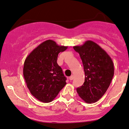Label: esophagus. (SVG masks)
Instances as JSON below:
<instances>
[{
  "label": "esophagus",
  "mask_w": 129,
  "mask_h": 129,
  "mask_svg": "<svg viewBox=\"0 0 129 129\" xmlns=\"http://www.w3.org/2000/svg\"><path fill=\"white\" fill-rule=\"evenodd\" d=\"M73 79H74V76H73V75H71V76H70V77H69V79L70 80H72Z\"/></svg>",
  "instance_id": "esophagus-1"
}]
</instances>
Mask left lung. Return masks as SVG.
I'll return each mask as SVG.
<instances>
[{
  "label": "left lung",
  "mask_w": 129,
  "mask_h": 129,
  "mask_svg": "<svg viewBox=\"0 0 129 129\" xmlns=\"http://www.w3.org/2000/svg\"><path fill=\"white\" fill-rule=\"evenodd\" d=\"M73 48L79 53L85 75L84 83L77 88V92L86 103H95L111 84L114 74L113 61L105 50L91 40Z\"/></svg>",
  "instance_id": "obj_1"
}]
</instances>
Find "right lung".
<instances>
[{"label": "right lung", "instance_id": "obj_1", "mask_svg": "<svg viewBox=\"0 0 129 129\" xmlns=\"http://www.w3.org/2000/svg\"><path fill=\"white\" fill-rule=\"evenodd\" d=\"M46 40L26 57L23 76L31 94L43 103L52 102L66 85V77L57 63L58 54L67 49Z\"/></svg>", "mask_w": 129, "mask_h": 129}]
</instances>
